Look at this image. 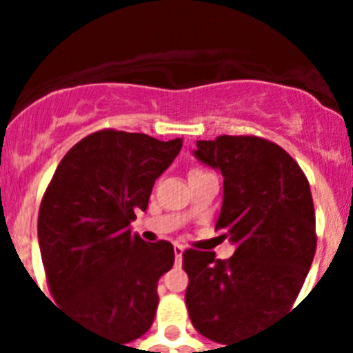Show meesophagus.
<instances>
[{
  "label": "esophagus",
  "instance_id": "34e87169",
  "mask_svg": "<svg viewBox=\"0 0 353 353\" xmlns=\"http://www.w3.org/2000/svg\"><path fill=\"white\" fill-rule=\"evenodd\" d=\"M182 254H183V248L179 244H174V258H176V263L182 261Z\"/></svg>",
  "mask_w": 353,
  "mask_h": 353
}]
</instances>
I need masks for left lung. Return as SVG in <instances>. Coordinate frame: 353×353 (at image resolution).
Listing matches in <instances>:
<instances>
[{
	"mask_svg": "<svg viewBox=\"0 0 353 353\" xmlns=\"http://www.w3.org/2000/svg\"><path fill=\"white\" fill-rule=\"evenodd\" d=\"M194 155L224 176L215 230L236 245L228 260L187 249L185 304L199 334L249 339L290 310L316 251L310 182L285 150L258 136L198 141Z\"/></svg>",
	"mask_w": 353,
	"mask_h": 353,
	"instance_id": "1",
	"label": "left lung"
}]
</instances>
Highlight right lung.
<instances>
[{
	"label": "right lung",
	"instance_id": "obj_1",
	"mask_svg": "<svg viewBox=\"0 0 353 353\" xmlns=\"http://www.w3.org/2000/svg\"><path fill=\"white\" fill-rule=\"evenodd\" d=\"M180 148V138L97 130L68 150L40 203V254L56 304L123 347L154 323L157 281L174 261L170 242H145L129 224Z\"/></svg>",
	"mask_w": 353,
	"mask_h": 353
}]
</instances>
